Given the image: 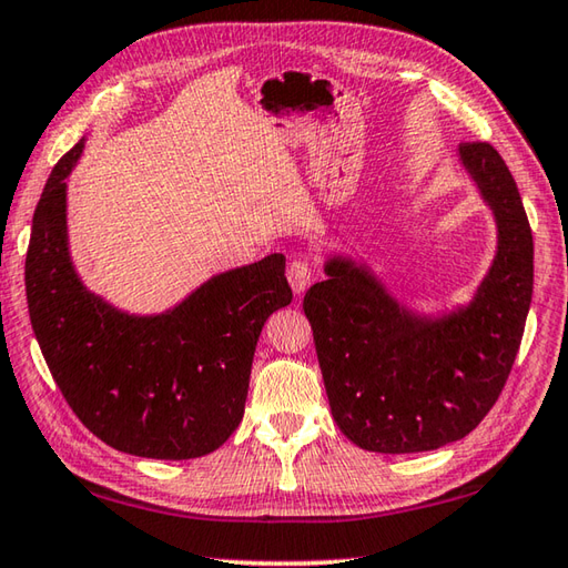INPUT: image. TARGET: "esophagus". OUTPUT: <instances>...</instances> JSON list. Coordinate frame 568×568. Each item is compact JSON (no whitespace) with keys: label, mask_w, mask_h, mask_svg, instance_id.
Wrapping results in <instances>:
<instances>
[{"label":"esophagus","mask_w":568,"mask_h":568,"mask_svg":"<svg viewBox=\"0 0 568 568\" xmlns=\"http://www.w3.org/2000/svg\"><path fill=\"white\" fill-rule=\"evenodd\" d=\"M286 280H288V284H292L294 294H304L306 288H308V284H312V280H314V272H312V266H308L306 262L294 260L292 264L286 266Z\"/></svg>","instance_id":"esophagus-1"}]
</instances>
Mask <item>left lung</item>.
Returning <instances> with one entry per match:
<instances>
[{
	"mask_svg": "<svg viewBox=\"0 0 568 568\" xmlns=\"http://www.w3.org/2000/svg\"><path fill=\"white\" fill-rule=\"evenodd\" d=\"M459 163L497 222V254L473 302L420 316L366 264L334 254L304 296L331 415L363 450L403 455L463 440L505 388L534 286V242L515 178L489 143Z\"/></svg>",
	"mask_w": 568,
	"mask_h": 568,
	"instance_id": "left-lung-1",
	"label": "left lung"
}]
</instances>
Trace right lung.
I'll use <instances>...</instances> for the list:
<instances>
[{
	"mask_svg": "<svg viewBox=\"0 0 568 568\" xmlns=\"http://www.w3.org/2000/svg\"><path fill=\"white\" fill-rule=\"evenodd\" d=\"M51 170L34 210L24 282L39 348L63 398L115 450L153 459L215 453L237 430L264 321L292 304L284 254L222 272L163 314L138 316L83 286L67 234V178Z\"/></svg>",
	"mask_w": 568,
	"mask_h": 568,
	"instance_id": "right-lung-1",
	"label": "right lung"
}]
</instances>
